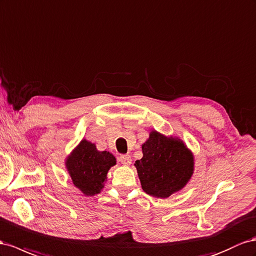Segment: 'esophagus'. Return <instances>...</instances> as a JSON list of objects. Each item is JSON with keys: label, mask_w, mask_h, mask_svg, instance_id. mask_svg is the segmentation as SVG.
Segmentation results:
<instances>
[{"label": "esophagus", "mask_w": 256, "mask_h": 256, "mask_svg": "<svg viewBox=\"0 0 256 256\" xmlns=\"http://www.w3.org/2000/svg\"><path fill=\"white\" fill-rule=\"evenodd\" d=\"M120 162L122 164L128 166V164H131V157H130V155H127V154L120 155Z\"/></svg>", "instance_id": "1"}]
</instances>
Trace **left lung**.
Segmentation results:
<instances>
[{"instance_id": "1", "label": "left lung", "mask_w": 256, "mask_h": 256, "mask_svg": "<svg viewBox=\"0 0 256 256\" xmlns=\"http://www.w3.org/2000/svg\"><path fill=\"white\" fill-rule=\"evenodd\" d=\"M143 157L134 166L143 190L167 198L184 188L194 170V158L182 141L153 131L142 145Z\"/></svg>"}]
</instances>
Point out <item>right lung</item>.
Masks as SVG:
<instances>
[{
  "instance_id": "add662e5",
  "label": "right lung",
  "mask_w": 256,
  "mask_h": 256,
  "mask_svg": "<svg viewBox=\"0 0 256 256\" xmlns=\"http://www.w3.org/2000/svg\"><path fill=\"white\" fill-rule=\"evenodd\" d=\"M116 164L110 152H99L92 142L82 140L66 160L73 184L86 196L100 192L108 169Z\"/></svg>"
}]
</instances>
